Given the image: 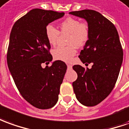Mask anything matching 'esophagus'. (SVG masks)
I'll return each instance as SVG.
<instances>
[{
    "label": "esophagus",
    "mask_w": 129,
    "mask_h": 129,
    "mask_svg": "<svg viewBox=\"0 0 129 129\" xmlns=\"http://www.w3.org/2000/svg\"><path fill=\"white\" fill-rule=\"evenodd\" d=\"M72 68V66L71 64H67V69L68 70H71Z\"/></svg>",
    "instance_id": "obj_1"
}]
</instances>
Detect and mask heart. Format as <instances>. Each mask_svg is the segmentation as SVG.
<instances>
[{"mask_svg":"<svg viewBox=\"0 0 129 129\" xmlns=\"http://www.w3.org/2000/svg\"><path fill=\"white\" fill-rule=\"evenodd\" d=\"M60 32L69 34L66 47H58L53 50V54L56 59L69 62L76 55V47L83 46L90 36V30L88 24L80 22L74 17H67L59 24ZM45 34L47 41L51 46H55L59 37V32L53 25L46 26Z\"/></svg>","mask_w":129,"mask_h":129,"instance_id":"obj_1","label":"heart"}]
</instances>
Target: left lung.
Segmentation results:
<instances>
[{
    "label": "left lung",
    "mask_w": 129,
    "mask_h": 129,
    "mask_svg": "<svg viewBox=\"0 0 129 129\" xmlns=\"http://www.w3.org/2000/svg\"><path fill=\"white\" fill-rule=\"evenodd\" d=\"M86 19L90 36L79 55L83 63H92L90 69L73 66L77 79L72 83L80 103L95 106L107 98L114 87L123 61V50L113 24L100 12L83 10L70 12Z\"/></svg>",
    "instance_id": "left-lung-1"
}]
</instances>
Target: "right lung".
<instances>
[{
    "label": "right lung",
    "instance_id": "right-lung-1",
    "mask_svg": "<svg viewBox=\"0 0 129 129\" xmlns=\"http://www.w3.org/2000/svg\"><path fill=\"white\" fill-rule=\"evenodd\" d=\"M64 12L33 9L12 26L7 62L16 86L29 103L39 109L53 107L58 100L60 85L67 70L65 63L53 57L45 34L46 26L62 17Z\"/></svg>",
    "mask_w": 129,
    "mask_h": 129
}]
</instances>
